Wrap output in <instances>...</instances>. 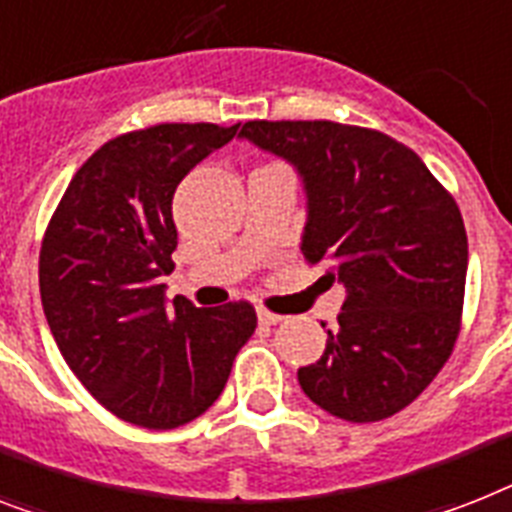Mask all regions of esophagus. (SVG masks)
<instances>
[{
    "label": "esophagus",
    "instance_id": "1",
    "mask_svg": "<svg viewBox=\"0 0 512 512\" xmlns=\"http://www.w3.org/2000/svg\"><path fill=\"white\" fill-rule=\"evenodd\" d=\"M257 318H260V323H265V326H276V323L284 321V315L270 313V310H265V307H260V310H257Z\"/></svg>",
    "mask_w": 512,
    "mask_h": 512
}]
</instances>
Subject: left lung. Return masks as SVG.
Returning a JSON list of instances; mask_svg holds the SVG:
<instances>
[{
    "mask_svg": "<svg viewBox=\"0 0 512 512\" xmlns=\"http://www.w3.org/2000/svg\"><path fill=\"white\" fill-rule=\"evenodd\" d=\"M242 136L307 189L302 252L347 289L326 352L299 386L350 423L392 418L450 360L463 326L468 236L458 202L413 149L334 120H249Z\"/></svg>",
    "mask_w": 512,
    "mask_h": 512,
    "instance_id": "8db88e82",
    "label": "left lung"
}]
</instances>
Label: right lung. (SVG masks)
<instances>
[{"instance_id": "obj_1", "label": "right lung", "mask_w": 512, "mask_h": 512, "mask_svg": "<svg viewBox=\"0 0 512 512\" xmlns=\"http://www.w3.org/2000/svg\"><path fill=\"white\" fill-rule=\"evenodd\" d=\"M236 131L160 123L115 136L78 168L41 239V305L65 363L99 405L141 429L205 413L257 328L244 299L165 305L160 284L178 244L176 186Z\"/></svg>"}]
</instances>
